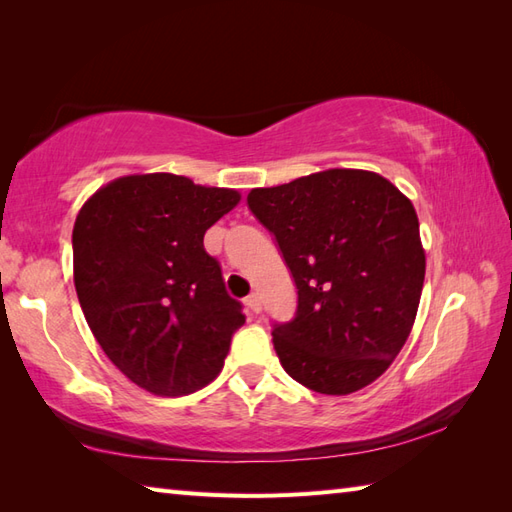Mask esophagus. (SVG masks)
<instances>
[{
    "mask_svg": "<svg viewBox=\"0 0 512 512\" xmlns=\"http://www.w3.org/2000/svg\"><path fill=\"white\" fill-rule=\"evenodd\" d=\"M246 308L250 310V312H259L262 310V301H259V297L257 295H250V297H246Z\"/></svg>",
    "mask_w": 512,
    "mask_h": 512,
    "instance_id": "34e87169",
    "label": "esophagus"
}]
</instances>
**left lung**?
<instances>
[{
	"mask_svg": "<svg viewBox=\"0 0 512 512\" xmlns=\"http://www.w3.org/2000/svg\"><path fill=\"white\" fill-rule=\"evenodd\" d=\"M246 202L297 286L295 319L273 325L281 367L328 396L374 383L405 345L424 284L409 198L378 173L328 169Z\"/></svg>",
	"mask_w": 512,
	"mask_h": 512,
	"instance_id": "left-lung-1",
	"label": "left lung"
}]
</instances>
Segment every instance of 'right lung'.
<instances>
[{"mask_svg": "<svg viewBox=\"0 0 512 512\" xmlns=\"http://www.w3.org/2000/svg\"><path fill=\"white\" fill-rule=\"evenodd\" d=\"M237 202L233 189L147 173L105 184L76 215L74 286L85 321L107 358L151 394L209 385L246 321L204 250V233Z\"/></svg>", "mask_w": 512, "mask_h": 512, "instance_id": "obj_1", "label": "right lung"}]
</instances>
